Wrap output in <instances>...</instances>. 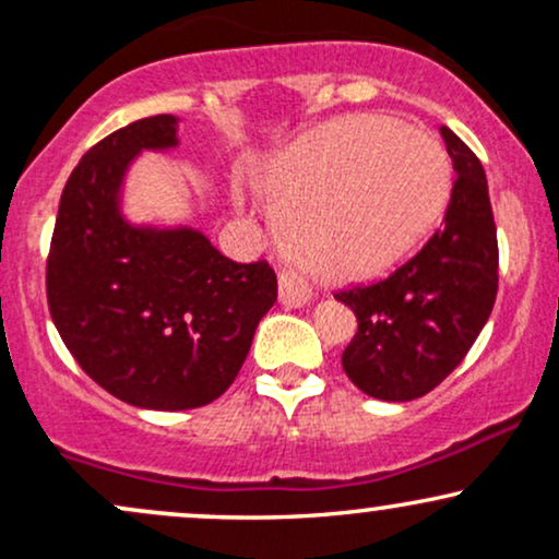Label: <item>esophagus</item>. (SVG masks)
<instances>
[{
  "mask_svg": "<svg viewBox=\"0 0 559 559\" xmlns=\"http://www.w3.org/2000/svg\"><path fill=\"white\" fill-rule=\"evenodd\" d=\"M278 297L288 307H301V305H307V301H310L312 292H310V286L301 281V275L284 267V271L278 273Z\"/></svg>",
  "mask_w": 559,
  "mask_h": 559,
  "instance_id": "34e87169",
  "label": "esophagus"
}]
</instances>
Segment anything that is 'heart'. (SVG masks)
I'll use <instances>...</instances> for the list:
<instances>
[{
  "mask_svg": "<svg viewBox=\"0 0 559 559\" xmlns=\"http://www.w3.org/2000/svg\"><path fill=\"white\" fill-rule=\"evenodd\" d=\"M284 247L333 281L373 278L431 230L449 197V159L431 133L346 118L299 139L262 173Z\"/></svg>",
  "mask_w": 559,
  "mask_h": 559,
  "instance_id": "obj_1",
  "label": "heart"
}]
</instances>
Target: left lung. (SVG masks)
<instances>
[{
	"label": "left lung",
	"instance_id": "8db88e82",
	"mask_svg": "<svg viewBox=\"0 0 559 559\" xmlns=\"http://www.w3.org/2000/svg\"><path fill=\"white\" fill-rule=\"evenodd\" d=\"M441 136L457 173L444 223L386 278L336 292L357 318L344 373L383 402L439 386L465 360L497 299L499 243L484 165L447 126Z\"/></svg>",
	"mask_w": 559,
	"mask_h": 559
}]
</instances>
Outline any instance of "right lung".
Returning <instances> with one entry per match:
<instances>
[{
  "instance_id": "1",
  "label": "right lung",
  "mask_w": 559,
  "mask_h": 559,
  "mask_svg": "<svg viewBox=\"0 0 559 559\" xmlns=\"http://www.w3.org/2000/svg\"><path fill=\"white\" fill-rule=\"evenodd\" d=\"M176 146L152 115L94 144L70 173L47 258V301L83 373L133 407L194 409L239 376L278 299L265 260L234 262L199 230L133 228L118 210L141 150Z\"/></svg>"
}]
</instances>
